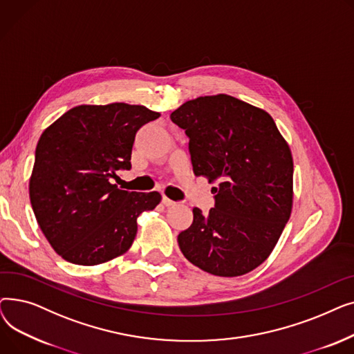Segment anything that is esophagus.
<instances>
[{
  "label": "esophagus",
  "instance_id": "obj_1",
  "mask_svg": "<svg viewBox=\"0 0 354 354\" xmlns=\"http://www.w3.org/2000/svg\"><path fill=\"white\" fill-rule=\"evenodd\" d=\"M162 202H163L165 207H174L175 203H176V202H174L172 199H169V198L165 196V195H163V198H162Z\"/></svg>",
  "mask_w": 354,
  "mask_h": 354
}]
</instances>
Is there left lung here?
I'll list each match as a JSON object with an SVG mask.
<instances>
[{
  "label": "left lung",
  "instance_id": "8db88e82",
  "mask_svg": "<svg viewBox=\"0 0 354 354\" xmlns=\"http://www.w3.org/2000/svg\"><path fill=\"white\" fill-rule=\"evenodd\" d=\"M189 138L196 176L215 194L208 215L194 208L178 235L189 263L218 277H239L272 252L292 209V155L266 110L228 95L201 96L171 113Z\"/></svg>",
  "mask_w": 354,
  "mask_h": 354
}]
</instances>
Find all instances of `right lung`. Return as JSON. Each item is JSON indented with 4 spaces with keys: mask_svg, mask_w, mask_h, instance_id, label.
<instances>
[{
    "mask_svg": "<svg viewBox=\"0 0 354 354\" xmlns=\"http://www.w3.org/2000/svg\"><path fill=\"white\" fill-rule=\"evenodd\" d=\"M160 116L140 104H80L40 136L30 176V201L44 236L66 261L97 266L133 244L138 216L159 192H129L110 179L130 169L138 130Z\"/></svg>",
    "mask_w": 354,
    "mask_h": 354,
    "instance_id": "add662e5",
    "label": "right lung"
}]
</instances>
